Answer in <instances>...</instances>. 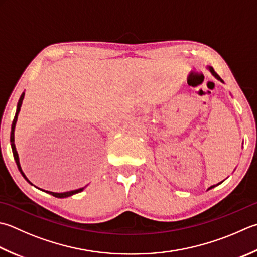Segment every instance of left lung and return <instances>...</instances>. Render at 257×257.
<instances>
[{"instance_id": "obj_1", "label": "left lung", "mask_w": 257, "mask_h": 257, "mask_svg": "<svg viewBox=\"0 0 257 257\" xmlns=\"http://www.w3.org/2000/svg\"><path fill=\"white\" fill-rule=\"evenodd\" d=\"M208 69H209V71H210V72H212V74L214 75V77H215L216 79H217V80H219V81H222V82H224V81H223V80H222V78H220V77H219V75H218L217 73H216V72H215V70H214V69H213L212 67H208ZM219 184H220V183H219ZM219 184H217V185H219ZM215 186H216V185H214V186H210V187H209L208 189H212V188H214V187H215Z\"/></svg>"}]
</instances>
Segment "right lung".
<instances>
[{"instance_id":"add662e5","label":"right lung","mask_w":257,"mask_h":257,"mask_svg":"<svg viewBox=\"0 0 257 257\" xmlns=\"http://www.w3.org/2000/svg\"><path fill=\"white\" fill-rule=\"evenodd\" d=\"M24 99V92L21 94V97H20L19 99V102H18V107H17V112H15V115H14V119H13V122H12V127H11V136H10V142H11V147H12V153H13V157H14V160L15 163H17V166L18 168L20 170V173L22 174V176L24 177V179L27 180L28 183H30L31 185H33L30 180L27 178V176L24 175V173L22 172V168H21V165H20V162H19V155H18V152H17V148H15V144H14V129H15V123H17V120H18V115H19V112H20V109H21V105H22V101ZM40 189V188H39ZM84 189V187L82 188H79V189H75V190H70V192H64V193H53V192H48L47 193L54 196V197H58V198H65V197H69V196H72L74 194H78V193H81L82 190ZM43 190V189H41ZM44 192V190H43Z\"/></svg>"}]
</instances>
